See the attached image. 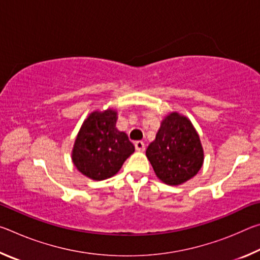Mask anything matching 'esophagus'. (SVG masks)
<instances>
[{
	"mask_svg": "<svg viewBox=\"0 0 260 260\" xmlns=\"http://www.w3.org/2000/svg\"><path fill=\"white\" fill-rule=\"evenodd\" d=\"M135 144V149L138 151H141L143 152L144 149H146V146H144V143L142 142V141H136V142L134 143Z\"/></svg>",
	"mask_w": 260,
	"mask_h": 260,
	"instance_id": "34e87169",
	"label": "esophagus"
}]
</instances>
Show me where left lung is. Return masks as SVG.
Instances as JSON below:
<instances>
[{
  "instance_id": "left-lung-1",
  "label": "left lung",
  "mask_w": 260,
  "mask_h": 260,
  "mask_svg": "<svg viewBox=\"0 0 260 260\" xmlns=\"http://www.w3.org/2000/svg\"><path fill=\"white\" fill-rule=\"evenodd\" d=\"M146 155L158 179L170 186H179L195 177L204 160L199 134L191 121L178 112L170 113L161 121Z\"/></svg>"
}]
</instances>
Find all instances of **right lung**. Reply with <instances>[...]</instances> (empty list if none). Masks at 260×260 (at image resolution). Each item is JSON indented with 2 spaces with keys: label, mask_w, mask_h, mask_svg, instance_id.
Here are the masks:
<instances>
[{
  "label": "right lung",
  "mask_w": 260,
  "mask_h": 260,
  "mask_svg": "<svg viewBox=\"0 0 260 260\" xmlns=\"http://www.w3.org/2000/svg\"><path fill=\"white\" fill-rule=\"evenodd\" d=\"M117 112L112 109L94 111L83 121L72 150V161L79 172L101 181L113 177L135 151L124 132L116 127Z\"/></svg>",
  "instance_id": "add662e5"
}]
</instances>
